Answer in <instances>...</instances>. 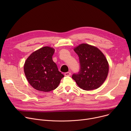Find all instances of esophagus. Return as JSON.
Segmentation results:
<instances>
[{
    "label": "esophagus",
    "instance_id": "obj_1",
    "mask_svg": "<svg viewBox=\"0 0 131 131\" xmlns=\"http://www.w3.org/2000/svg\"><path fill=\"white\" fill-rule=\"evenodd\" d=\"M65 76H70L71 75V73H70V72H66V73H65Z\"/></svg>",
    "mask_w": 131,
    "mask_h": 131
}]
</instances>
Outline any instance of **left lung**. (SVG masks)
<instances>
[{"label":"left lung","instance_id":"obj_1","mask_svg":"<svg viewBox=\"0 0 131 131\" xmlns=\"http://www.w3.org/2000/svg\"><path fill=\"white\" fill-rule=\"evenodd\" d=\"M79 57L81 69L72 78L83 90H92L99 88L105 81L109 72L108 62L97 47L81 43L74 48Z\"/></svg>","mask_w":131,"mask_h":131}]
</instances>
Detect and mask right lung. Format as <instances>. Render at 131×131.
I'll use <instances>...</instances> for the list:
<instances>
[{
	"mask_svg": "<svg viewBox=\"0 0 131 131\" xmlns=\"http://www.w3.org/2000/svg\"><path fill=\"white\" fill-rule=\"evenodd\" d=\"M54 49L45 46L33 52L24 65V72L29 84L37 90L49 92L59 85L64 76L52 60Z\"/></svg>",
	"mask_w": 131,
	"mask_h": 131,
	"instance_id": "right-lung-1",
	"label": "right lung"
}]
</instances>
